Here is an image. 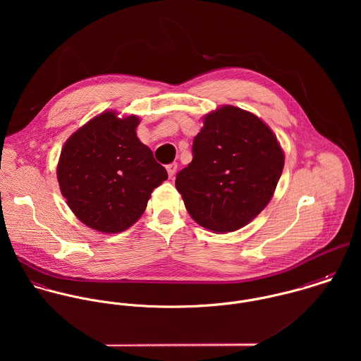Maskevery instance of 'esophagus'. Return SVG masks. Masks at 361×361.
<instances>
[{"label": "esophagus", "instance_id": "34e87169", "mask_svg": "<svg viewBox=\"0 0 361 361\" xmlns=\"http://www.w3.org/2000/svg\"><path fill=\"white\" fill-rule=\"evenodd\" d=\"M176 169H178V164H176V162H171V164L166 165V171H168V175H169L171 178L175 175Z\"/></svg>", "mask_w": 361, "mask_h": 361}]
</instances>
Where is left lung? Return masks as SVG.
Instances as JSON below:
<instances>
[{"mask_svg": "<svg viewBox=\"0 0 361 361\" xmlns=\"http://www.w3.org/2000/svg\"><path fill=\"white\" fill-rule=\"evenodd\" d=\"M193 159L175 186L192 218L212 232H233L269 203L285 155L274 132L255 114L224 105L204 116Z\"/></svg>", "mask_w": 361, "mask_h": 361, "instance_id": "obj_1", "label": "left lung"}]
</instances>
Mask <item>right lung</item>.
Here are the masks:
<instances>
[{"instance_id": "right-lung-1", "label": "right lung", "mask_w": 361, "mask_h": 361, "mask_svg": "<svg viewBox=\"0 0 361 361\" xmlns=\"http://www.w3.org/2000/svg\"><path fill=\"white\" fill-rule=\"evenodd\" d=\"M136 115L105 111L63 145L56 166L62 196L89 228L118 233L132 226L168 173L136 136Z\"/></svg>"}]
</instances>
